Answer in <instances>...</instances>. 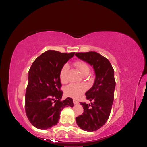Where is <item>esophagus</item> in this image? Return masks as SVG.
I'll return each instance as SVG.
<instances>
[{"mask_svg":"<svg viewBox=\"0 0 147 147\" xmlns=\"http://www.w3.org/2000/svg\"><path fill=\"white\" fill-rule=\"evenodd\" d=\"M74 103L75 104H78V103H79V102L78 101H77V100H74Z\"/></svg>","mask_w":147,"mask_h":147,"instance_id":"1","label":"esophagus"}]
</instances>
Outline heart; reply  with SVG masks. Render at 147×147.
<instances>
[{
    "label": "heart",
    "mask_w": 147,
    "mask_h": 147,
    "mask_svg": "<svg viewBox=\"0 0 147 147\" xmlns=\"http://www.w3.org/2000/svg\"><path fill=\"white\" fill-rule=\"evenodd\" d=\"M74 65L83 75L88 73L90 71V67L84 61H77L74 63ZM69 66L67 64H65L62 67L59 75V80L62 83H65L67 81V74ZM86 89V85L83 83H71L65 87V93L66 96L74 99H78L85 91Z\"/></svg>",
    "instance_id": "obj_1"
}]
</instances>
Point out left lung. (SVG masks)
I'll use <instances>...</instances> for the list:
<instances>
[{
  "mask_svg": "<svg viewBox=\"0 0 147 147\" xmlns=\"http://www.w3.org/2000/svg\"><path fill=\"white\" fill-rule=\"evenodd\" d=\"M75 56L92 66L95 72L94 84L85 93L86 99L93 102H80L84 112L76 117L77 125L82 129L93 132L103 126L109 118L116 84L114 70L107 59L95 51L76 53Z\"/></svg>",
  "mask_w": 147,
  "mask_h": 147,
  "instance_id": "8db88e82",
  "label": "left lung"
}]
</instances>
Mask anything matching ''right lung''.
Masks as SVG:
<instances>
[{"label": "right lung", "instance_id": "1", "mask_svg": "<svg viewBox=\"0 0 147 147\" xmlns=\"http://www.w3.org/2000/svg\"><path fill=\"white\" fill-rule=\"evenodd\" d=\"M75 53L48 50L39 56L31 65L25 95V110L32 125L47 129L58 123L61 110L74 107L73 100L62 99L59 72Z\"/></svg>", "mask_w": 147, "mask_h": 147}]
</instances>
